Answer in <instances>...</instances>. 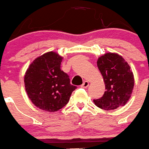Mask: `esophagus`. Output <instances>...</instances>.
Returning a JSON list of instances; mask_svg holds the SVG:
<instances>
[{"label":"esophagus","instance_id":"esophagus-1","mask_svg":"<svg viewBox=\"0 0 149 149\" xmlns=\"http://www.w3.org/2000/svg\"><path fill=\"white\" fill-rule=\"evenodd\" d=\"M88 86H89V82L88 81H84L83 82V84L81 85V87L82 88H87Z\"/></svg>","mask_w":149,"mask_h":149}]
</instances>
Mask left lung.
<instances>
[{"label": "left lung", "instance_id": "1", "mask_svg": "<svg viewBox=\"0 0 149 149\" xmlns=\"http://www.w3.org/2000/svg\"><path fill=\"white\" fill-rule=\"evenodd\" d=\"M97 66L106 91L102 97L93 100L94 104L107 111L124 106L131 98L134 86L133 72L128 62L117 53H107L98 58Z\"/></svg>", "mask_w": 149, "mask_h": 149}]
</instances>
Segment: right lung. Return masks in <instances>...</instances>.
<instances>
[{
    "instance_id": "1",
    "label": "right lung",
    "mask_w": 149,
    "mask_h": 149,
    "mask_svg": "<svg viewBox=\"0 0 149 149\" xmlns=\"http://www.w3.org/2000/svg\"><path fill=\"white\" fill-rule=\"evenodd\" d=\"M63 57L50 51L36 58L24 76L28 97L37 108L56 112L65 106L76 88L70 83L69 76L61 70Z\"/></svg>"
}]
</instances>
